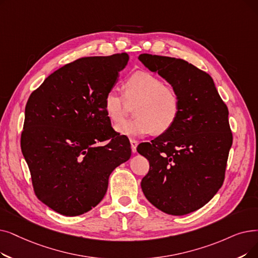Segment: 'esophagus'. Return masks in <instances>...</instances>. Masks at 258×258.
Here are the masks:
<instances>
[{
	"mask_svg": "<svg viewBox=\"0 0 258 258\" xmlns=\"http://www.w3.org/2000/svg\"><path fill=\"white\" fill-rule=\"evenodd\" d=\"M131 142V148H132V152L133 153H136L137 152V145H138V141L134 140V139H131L130 140Z\"/></svg>",
	"mask_w": 258,
	"mask_h": 258,
	"instance_id": "esophagus-1",
	"label": "esophagus"
}]
</instances>
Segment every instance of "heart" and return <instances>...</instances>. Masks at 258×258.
I'll return each instance as SVG.
<instances>
[{"instance_id":"b5f03b06","label":"heart","mask_w":258,"mask_h":258,"mask_svg":"<svg viewBox=\"0 0 258 258\" xmlns=\"http://www.w3.org/2000/svg\"><path fill=\"white\" fill-rule=\"evenodd\" d=\"M126 99H124V98ZM135 120L115 126L120 135L128 138L156 135L169 131L180 111V98L172 86L164 85L160 78L147 72L132 75L124 84V97L110 89L104 98L106 116L115 123L124 119L127 104H136Z\"/></svg>"}]
</instances>
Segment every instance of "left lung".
Masks as SVG:
<instances>
[{
	"instance_id": "8db88e82",
	"label": "left lung",
	"mask_w": 258,
	"mask_h": 258,
	"mask_svg": "<svg viewBox=\"0 0 258 258\" xmlns=\"http://www.w3.org/2000/svg\"><path fill=\"white\" fill-rule=\"evenodd\" d=\"M138 59L180 98L174 125L137 148L150 162L142 192L166 214L185 215L208 204L222 185L233 141L229 110L212 77L193 64L149 53Z\"/></svg>"
}]
</instances>
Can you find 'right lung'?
Returning <instances> with one entry per match:
<instances>
[{"mask_svg": "<svg viewBox=\"0 0 258 258\" xmlns=\"http://www.w3.org/2000/svg\"><path fill=\"white\" fill-rule=\"evenodd\" d=\"M128 60L126 52L76 60L28 99L22 153L36 195L59 214L78 216L95 208L111 172L131 158L126 139L115 134L104 110L105 95ZM105 140L106 146L97 144Z\"/></svg>", "mask_w": 258, "mask_h": 258, "instance_id": "add662e5", "label": "right lung"}]
</instances>
